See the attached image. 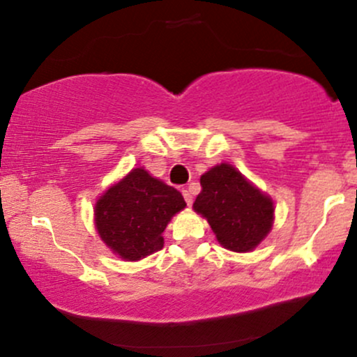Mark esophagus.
I'll return each instance as SVG.
<instances>
[{
    "label": "esophagus",
    "instance_id": "34e87169",
    "mask_svg": "<svg viewBox=\"0 0 357 357\" xmlns=\"http://www.w3.org/2000/svg\"><path fill=\"white\" fill-rule=\"evenodd\" d=\"M183 196H184V199H186L188 206H191V204H192V191H191V188H190V190H183Z\"/></svg>",
    "mask_w": 357,
    "mask_h": 357
}]
</instances>
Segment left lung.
Here are the masks:
<instances>
[{"label":"left lung","mask_w":357,"mask_h":357,"mask_svg":"<svg viewBox=\"0 0 357 357\" xmlns=\"http://www.w3.org/2000/svg\"><path fill=\"white\" fill-rule=\"evenodd\" d=\"M202 192L192 204L208 220L220 245L231 252H252L273 225V202L236 167L221 162L199 179Z\"/></svg>","instance_id":"left-lung-1"}]
</instances>
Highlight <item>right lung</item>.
Here are the masks:
<instances>
[{
	"label": "right lung",
	"instance_id": "obj_1",
	"mask_svg": "<svg viewBox=\"0 0 357 357\" xmlns=\"http://www.w3.org/2000/svg\"><path fill=\"white\" fill-rule=\"evenodd\" d=\"M184 206L181 192L136 167L97 199L96 228L116 255L136 261L162 248V231Z\"/></svg>",
	"mask_w": 357,
	"mask_h": 357
}]
</instances>
